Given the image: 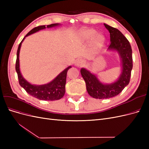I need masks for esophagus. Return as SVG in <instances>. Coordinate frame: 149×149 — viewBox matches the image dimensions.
<instances>
[{
    "instance_id": "obj_1",
    "label": "esophagus",
    "mask_w": 149,
    "mask_h": 149,
    "mask_svg": "<svg viewBox=\"0 0 149 149\" xmlns=\"http://www.w3.org/2000/svg\"><path fill=\"white\" fill-rule=\"evenodd\" d=\"M84 64V61L83 60H81V59H79V60H78L77 61H76V65H77L78 66H81Z\"/></svg>"
}]
</instances>
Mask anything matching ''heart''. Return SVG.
<instances>
[{"mask_svg":"<svg viewBox=\"0 0 149 149\" xmlns=\"http://www.w3.org/2000/svg\"><path fill=\"white\" fill-rule=\"evenodd\" d=\"M95 30L92 29H86L81 30L79 32V37L82 40L87 41L92 38V45L94 48L100 47L104 42V37L101 34H96Z\"/></svg>","mask_w":149,"mask_h":149,"instance_id":"heart-1","label":"heart"}]
</instances>
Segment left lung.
Here are the masks:
<instances>
[{"label":"left lung","instance_id":"8db88e82","mask_svg":"<svg viewBox=\"0 0 149 149\" xmlns=\"http://www.w3.org/2000/svg\"><path fill=\"white\" fill-rule=\"evenodd\" d=\"M110 33L109 49L118 51L122 58L123 71L116 82L104 84L94 74L84 68L81 69V74L85 81L86 89L91 97L96 99H107L114 97L123 91L130 82L132 69V48L128 40L120 31L107 24H104Z\"/></svg>","mask_w":149,"mask_h":149}]
</instances>
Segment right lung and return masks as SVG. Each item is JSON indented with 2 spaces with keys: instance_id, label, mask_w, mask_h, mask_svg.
I'll return each instance as SVG.
<instances>
[{
  "instance_id": "right-lung-1",
  "label": "right lung",
  "mask_w": 149,
  "mask_h": 149,
  "mask_svg": "<svg viewBox=\"0 0 149 149\" xmlns=\"http://www.w3.org/2000/svg\"><path fill=\"white\" fill-rule=\"evenodd\" d=\"M58 25V24H53L51 25H47V27H53ZM45 25H40L36 26L32 30H31L29 32L25 35V37L22 40L18 47L17 52V60L15 63V70L17 71L18 78H19V83L21 86L23 88L26 92L30 95L33 96L35 98H37L40 100L44 101H55L58 100L63 97L65 93V84L66 79L67 71L71 66H68L64 71L56 76L55 79H54L52 82L47 84L41 86L32 85L28 83L22 77L19 69V52L22 45V42L24 41V38L27 36L32 34L36 31H38L40 30L45 29Z\"/></svg>"
}]
</instances>
